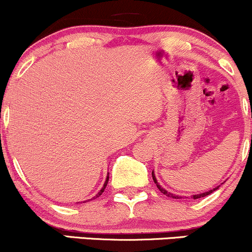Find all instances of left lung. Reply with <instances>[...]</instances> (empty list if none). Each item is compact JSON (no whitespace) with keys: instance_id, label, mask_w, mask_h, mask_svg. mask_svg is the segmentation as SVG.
<instances>
[{"instance_id":"8db88e82","label":"left lung","mask_w":252,"mask_h":252,"mask_svg":"<svg viewBox=\"0 0 252 252\" xmlns=\"http://www.w3.org/2000/svg\"><path fill=\"white\" fill-rule=\"evenodd\" d=\"M252 115V114H251ZM152 178H153V180H155V183H156V185H157V188L159 189V191L160 192H162V193L165 194V196H167V197H171V198H174V199H179V198H182V197H179V196H176V194H173V193H171V192H168V191H166L165 190L164 188H162V186H160L158 184V180H157V178H156V174H155V171H152ZM220 186H216V188L214 189V190H210V191H208V192H203V193H198V194H193V196H192L191 198H193V199H198V198H202V197H205V196H209V194H211L212 192L214 191H216L217 190V189H220Z\"/></svg>"}]
</instances>
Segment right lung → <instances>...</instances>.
Segmentation results:
<instances>
[{"instance_id": "obj_1", "label": "right lung", "mask_w": 252, "mask_h": 252, "mask_svg": "<svg viewBox=\"0 0 252 252\" xmlns=\"http://www.w3.org/2000/svg\"><path fill=\"white\" fill-rule=\"evenodd\" d=\"M108 174H109V173H107V178H106V180H105V184H103V186L101 188V190H100L99 192H97V193H96L95 196H94L93 198H92V199H95V198H97L99 196H101V193L103 192V190H105V188H106V186H107V183H108V179H109V176H108ZM92 199H88V200H92ZM85 202H86V200H85Z\"/></svg>"}]
</instances>
